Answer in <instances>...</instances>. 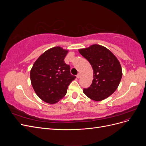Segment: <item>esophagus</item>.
I'll use <instances>...</instances> for the list:
<instances>
[{
    "mask_svg": "<svg viewBox=\"0 0 146 146\" xmlns=\"http://www.w3.org/2000/svg\"><path fill=\"white\" fill-rule=\"evenodd\" d=\"M76 77H77V78H80V73H78V74L77 75V76H76Z\"/></svg>",
    "mask_w": 146,
    "mask_h": 146,
    "instance_id": "1",
    "label": "esophagus"
}]
</instances>
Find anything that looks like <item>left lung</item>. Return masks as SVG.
I'll use <instances>...</instances> for the list:
<instances>
[{
  "label": "left lung",
  "mask_w": 146,
  "mask_h": 146,
  "mask_svg": "<svg viewBox=\"0 0 146 146\" xmlns=\"http://www.w3.org/2000/svg\"><path fill=\"white\" fill-rule=\"evenodd\" d=\"M80 54L91 64L93 70V80L90 87L83 92L94 101H101L116 90L122 76L120 63L107 48L99 44L78 49Z\"/></svg>",
  "instance_id": "1"
}]
</instances>
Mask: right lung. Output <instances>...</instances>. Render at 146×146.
I'll list each match as a JSON object with an SVG mask.
<instances>
[{"label":"right lung","instance_id":"obj_1","mask_svg":"<svg viewBox=\"0 0 146 146\" xmlns=\"http://www.w3.org/2000/svg\"><path fill=\"white\" fill-rule=\"evenodd\" d=\"M69 50L60 46L49 48L35 61L30 70L31 83L36 95L49 104L63 99L70 83L76 78L64 63Z\"/></svg>","mask_w":146,"mask_h":146}]
</instances>
